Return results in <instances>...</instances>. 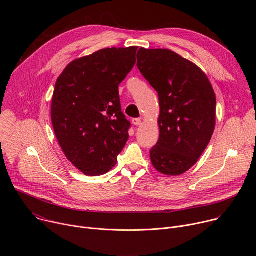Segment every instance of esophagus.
Here are the masks:
<instances>
[{"label":"esophagus","mask_w":256,"mask_h":256,"mask_svg":"<svg viewBox=\"0 0 256 256\" xmlns=\"http://www.w3.org/2000/svg\"><path fill=\"white\" fill-rule=\"evenodd\" d=\"M132 124H134V126H140V124H142V120H140V118H134V120H132Z\"/></svg>","instance_id":"obj_1"}]
</instances>
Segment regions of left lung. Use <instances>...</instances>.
Instances as JSON below:
<instances>
[{"instance_id": "1", "label": "left lung", "mask_w": 256, "mask_h": 256, "mask_svg": "<svg viewBox=\"0 0 256 256\" xmlns=\"http://www.w3.org/2000/svg\"><path fill=\"white\" fill-rule=\"evenodd\" d=\"M136 58L159 96L160 136L150 151L151 162L163 174L180 175L198 162L214 134V89L196 64L172 50L140 48Z\"/></svg>"}]
</instances>
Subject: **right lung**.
<instances>
[{
	"mask_svg": "<svg viewBox=\"0 0 256 256\" xmlns=\"http://www.w3.org/2000/svg\"><path fill=\"white\" fill-rule=\"evenodd\" d=\"M138 46L100 50L70 62L58 78L52 122L68 160L89 176L107 173L128 140L118 85L136 64Z\"/></svg>",
	"mask_w": 256,
	"mask_h": 256,
	"instance_id": "right-lung-1",
	"label": "right lung"
}]
</instances>
